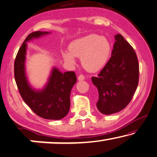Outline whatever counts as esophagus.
Here are the masks:
<instances>
[{"label": "esophagus", "instance_id": "34e87169", "mask_svg": "<svg viewBox=\"0 0 157 157\" xmlns=\"http://www.w3.org/2000/svg\"><path fill=\"white\" fill-rule=\"evenodd\" d=\"M85 79V76L83 75H79L78 76V80H84Z\"/></svg>", "mask_w": 157, "mask_h": 157}]
</instances>
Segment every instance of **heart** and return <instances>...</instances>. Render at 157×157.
Wrapping results in <instances>:
<instances>
[{"mask_svg": "<svg viewBox=\"0 0 157 157\" xmlns=\"http://www.w3.org/2000/svg\"><path fill=\"white\" fill-rule=\"evenodd\" d=\"M70 52L63 53L64 60L70 65L75 63L74 57H80L82 67L90 72L98 71L107 63L111 52V45L105 37L89 35L72 42Z\"/></svg>", "mask_w": 157, "mask_h": 157, "instance_id": "b5f03b06", "label": "heart"}]
</instances>
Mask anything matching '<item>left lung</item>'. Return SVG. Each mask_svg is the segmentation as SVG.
<instances>
[{"label":"left lung","mask_w":157,"mask_h":157,"mask_svg":"<svg viewBox=\"0 0 157 157\" xmlns=\"http://www.w3.org/2000/svg\"><path fill=\"white\" fill-rule=\"evenodd\" d=\"M114 38L109 61L98 76L92 77L99 94L97 107L107 115L127 107L139 83L140 67L135 51L122 35H116Z\"/></svg>","instance_id":"1"}]
</instances>
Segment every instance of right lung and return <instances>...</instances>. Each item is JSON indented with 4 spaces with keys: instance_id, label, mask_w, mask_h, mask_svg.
<instances>
[{
    "instance_id": "1",
    "label": "right lung",
    "mask_w": 157,
    "mask_h": 157,
    "mask_svg": "<svg viewBox=\"0 0 157 157\" xmlns=\"http://www.w3.org/2000/svg\"><path fill=\"white\" fill-rule=\"evenodd\" d=\"M50 33L36 31L28 35L17 52L14 63V75L19 92L24 101L37 116L46 120H61L67 115L70 107V92L77 82L74 72L64 73L53 67L48 83L41 90L30 87L25 74L27 42Z\"/></svg>"
}]
</instances>
